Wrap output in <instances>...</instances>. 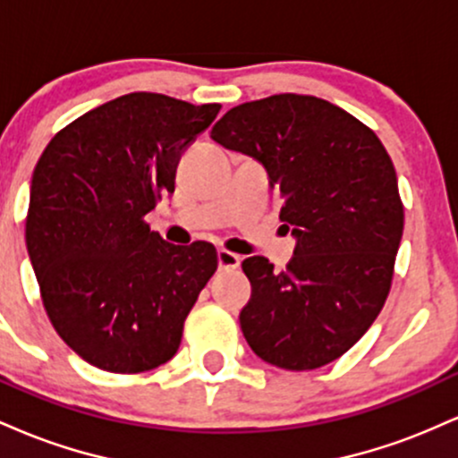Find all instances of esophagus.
I'll return each mask as SVG.
<instances>
[{
	"mask_svg": "<svg viewBox=\"0 0 458 458\" xmlns=\"http://www.w3.org/2000/svg\"><path fill=\"white\" fill-rule=\"evenodd\" d=\"M217 262H219V269H236L241 265V256L234 254V251L228 250H219L217 251Z\"/></svg>",
	"mask_w": 458,
	"mask_h": 458,
	"instance_id": "1",
	"label": "esophagus"
}]
</instances>
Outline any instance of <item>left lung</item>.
<instances>
[{
    "label": "left lung",
    "mask_w": 458,
    "mask_h": 458,
    "mask_svg": "<svg viewBox=\"0 0 458 458\" xmlns=\"http://www.w3.org/2000/svg\"><path fill=\"white\" fill-rule=\"evenodd\" d=\"M211 138L265 165L297 239L286 269L250 256L241 329L260 360L314 370L338 360L379 317L392 288L404 211L375 131L338 105L273 94L236 105Z\"/></svg>",
    "instance_id": "left-lung-1"
}]
</instances>
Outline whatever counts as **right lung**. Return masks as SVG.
Masks as SVG:
<instances>
[{
    "instance_id": "obj_1",
    "label": "right lung",
    "mask_w": 458,
    "mask_h": 458,
    "mask_svg": "<svg viewBox=\"0 0 458 458\" xmlns=\"http://www.w3.org/2000/svg\"><path fill=\"white\" fill-rule=\"evenodd\" d=\"M222 105L131 92L57 131L34 167L25 243L51 325L88 364H165L217 271L207 241L172 245L146 213L174 193L185 148Z\"/></svg>"
}]
</instances>
